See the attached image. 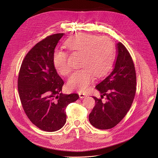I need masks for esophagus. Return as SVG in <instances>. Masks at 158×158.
Wrapping results in <instances>:
<instances>
[{
	"mask_svg": "<svg viewBox=\"0 0 158 158\" xmlns=\"http://www.w3.org/2000/svg\"><path fill=\"white\" fill-rule=\"evenodd\" d=\"M79 96L80 97V98H84L87 97V94H85L83 93H79Z\"/></svg>",
	"mask_w": 158,
	"mask_h": 158,
	"instance_id": "34e87169",
	"label": "esophagus"
}]
</instances>
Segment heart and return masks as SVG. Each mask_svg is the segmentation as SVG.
Wrapping results in <instances>:
<instances>
[{"label":"heart","mask_w":158,"mask_h":158,"mask_svg":"<svg viewBox=\"0 0 158 158\" xmlns=\"http://www.w3.org/2000/svg\"><path fill=\"white\" fill-rule=\"evenodd\" d=\"M67 49L71 53L81 54L80 67L82 69L74 72L67 82L71 91L84 92L94 80V75L100 77L110 68L114 58L112 42L106 37L79 33L69 37L65 42ZM68 53L56 49L53 63L56 69L62 75H68L71 68L68 64Z\"/></svg>","instance_id":"b5f03b06"}]
</instances>
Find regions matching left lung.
Masks as SVG:
<instances>
[{
    "instance_id": "obj_1",
    "label": "left lung",
    "mask_w": 158,
    "mask_h": 158,
    "mask_svg": "<svg viewBox=\"0 0 158 158\" xmlns=\"http://www.w3.org/2000/svg\"><path fill=\"white\" fill-rule=\"evenodd\" d=\"M116 51L113 68L96 86L101 99L93 97L96 104L89 120L99 129L116 126L126 115L136 94V75L132 57L121 42L117 43ZM104 96L105 102L102 101Z\"/></svg>"
}]
</instances>
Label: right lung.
Segmentation results:
<instances>
[{"instance_id":"1","label":"right lung","mask_w":158,"mask_h":158,"mask_svg":"<svg viewBox=\"0 0 158 158\" xmlns=\"http://www.w3.org/2000/svg\"><path fill=\"white\" fill-rule=\"evenodd\" d=\"M64 33L55 34L38 42L21 64L18 91L21 104L30 121L40 129L54 132L66 122L65 109L77 101V94H64V82L53 63V53Z\"/></svg>"}]
</instances>
